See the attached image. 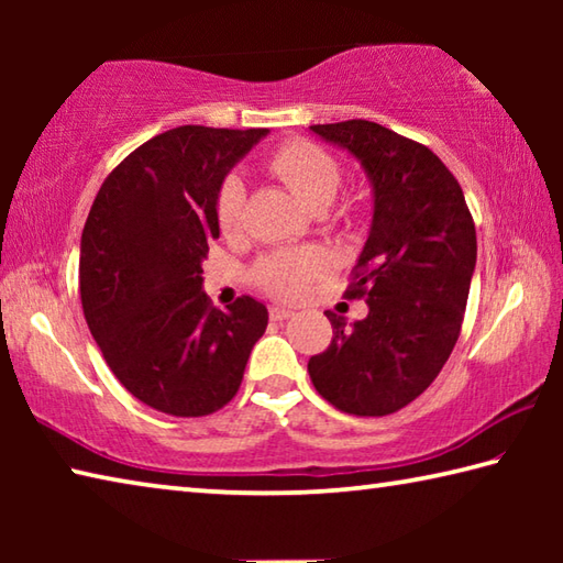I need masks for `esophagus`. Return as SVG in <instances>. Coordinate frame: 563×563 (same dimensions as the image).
Masks as SVG:
<instances>
[{
	"label": "esophagus",
	"instance_id": "34e87169",
	"mask_svg": "<svg viewBox=\"0 0 563 563\" xmlns=\"http://www.w3.org/2000/svg\"><path fill=\"white\" fill-rule=\"evenodd\" d=\"M268 312H271V320H288L295 316L290 308H283V305H271Z\"/></svg>",
	"mask_w": 563,
	"mask_h": 563
}]
</instances>
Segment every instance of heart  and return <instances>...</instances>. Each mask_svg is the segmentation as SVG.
<instances>
[{
  "label": "heart",
  "mask_w": 563,
  "mask_h": 563,
  "mask_svg": "<svg viewBox=\"0 0 563 563\" xmlns=\"http://www.w3.org/2000/svg\"><path fill=\"white\" fill-rule=\"evenodd\" d=\"M265 168L280 178L300 201L322 211L332 203L342 184L340 161L316 141L290 139L271 151ZM245 216V186L238 176H225L216 194V223L225 235L238 233ZM330 271V258L320 247L278 251L255 263L253 283L275 298L295 300L310 288V283Z\"/></svg>",
  "instance_id": "heart-1"
}]
</instances>
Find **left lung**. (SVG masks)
I'll return each instance as SVG.
<instances>
[{"label": "left lung", "instance_id": "1", "mask_svg": "<svg viewBox=\"0 0 563 563\" xmlns=\"http://www.w3.org/2000/svg\"><path fill=\"white\" fill-rule=\"evenodd\" d=\"M310 129L362 161L375 216L345 290L367 300V318L347 328L328 310L332 340L308 373L340 412L385 417L422 395L452 355L476 263L474 221L454 174L424 144L365 119Z\"/></svg>", "mask_w": 563, "mask_h": 563}]
</instances>
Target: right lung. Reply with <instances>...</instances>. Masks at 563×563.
I'll list each match as a JSON object with an SVG mask.
<instances>
[{"mask_svg":"<svg viewBox=\"0 0 563 563\" xmlns=\"http://www.w3.org/2000/svg\"><path fill=\"white\" fill-rule=\"evenodd\" d=\"M265 133H158L111 170L84 225V318L119 383L164 415L206 417L231 402L268 325L251 295L223 312L201 290V263L221 235L218 186Z\"/></svg>","mask_w":563,"mask_h":563,"instance_id":"add662e5","label":"right lung"}]
</instances>
